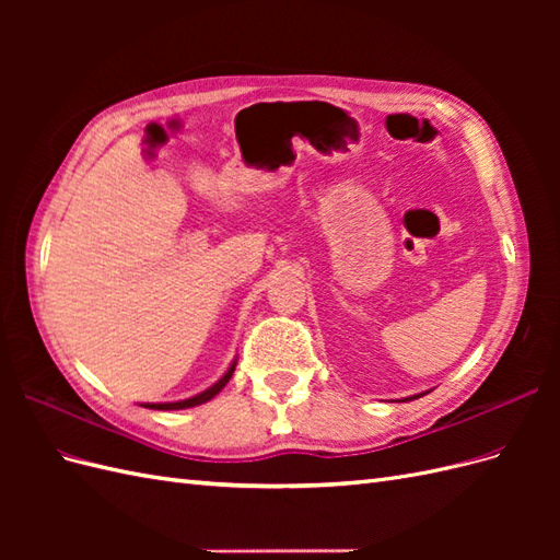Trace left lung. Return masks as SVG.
<instances>
[{
    "instance_id": "1",
    "label": "left lung",
    "mask_w": 560,
    "mask_h": 560,
    "mask_svg": "<svg viewBox=\"0 0 560 560\" xmlns=\"http://www.w3.org/2000/svg\"><path fill=\"white\" fill-rule=\"evenodd\" d=\"M422 395H425V393H422ZM418 397H420V395H413V397H411V399H418Z\"/></svg>"
}]
</instances>
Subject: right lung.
I'll use <instances>...</instances> for the list:
<instances>
[{
	"instance_id": "add662e5",
	"label": "right lung",
	"mask_w": 560,
	"mask_h": 560,
	"mask_svg": "<svg viewBox=\"0 0 560 560\" xmlns=\"http://www.w3.org/2000/svg\"><path fill=\"white\" fill-rule=\"evenodd\" d=\"M233 371H235V362L229 366V371L226 374L219 378L212 387H208L206 393H200V395H194V397H189V399H179V401H161V404H144V409H156V411H179V409H191V406H198V404H206V401H210L212 397H217L219 393H222L224 389V385L231 381V376H233Z\"/></svg>"
}]
</instances>
